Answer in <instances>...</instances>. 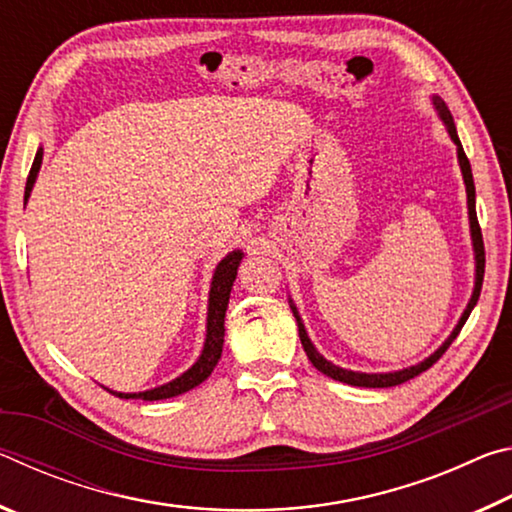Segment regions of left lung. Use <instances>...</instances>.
<instances>
[{"instance_id":"obj_1","label":"left lung","mask_w":512,"mask_h":512,"mask_svg":"<svg viewBox=\"0 0 512 512\" xmlns=\"http://www.w3.org/2000/svg\"><path fill=\"white\" fill-rule=\"evenodd\" d=\"M433 103H436V108L440 110V117L445 119L449 135H452V140H454L456 146H458V162H461V171H463V180H465V189H467V210H470V228H472V241H474V253H476V284H474L472 300L467 302V309L463 311V316H461V320H458V325H456V329L452 332V336H449V339L443 343V348L433 352L427 361L418 363V366L404 368V370H400V372H386V375H363V372L343 370V368L334 366V363H329L327 359L320 357L314 345H311V341L307 339L305 325H302V320H300V316H298L296 307H291V309H293V316H296V323H298V334H300L302 348H305L309 361L314 363V368L323 372V375L332 377V379H336V381H343V384L363 386V388H388V386H400V384H404V381H409V379H413V377L422 375L424 370H429V368L433 366V363H436V361L447 352V348H449V345H452V341L456 339L458 332H461V329H463L465 320L470 318L472 309H474V305H476V300H479V296H481V284H483V273H485V248H483L481 225H479V219H476V207H474V178H472L470 160H467V155H465L463 146H461V140H458L456 128H454V121H452V115H449V110L445 108V103L440 101V99H433Z\"/></svg>"}]
</instances>
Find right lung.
<instances>
[{
	"label": "right lung",
	"instance_id": "obj_1",
	"mask_svg": "<svg viewBox=\"0 0 512 512\" xmlns=\"http://www.w3.org/2000/svg\"><path fill=\"white\" fill-rule=\"evenodd\" d=\"M42 162V149L36 153V160L31 164L29 178H27V187H24V201H27L31 194V187L36 183L38 169ZM241 262V253L235 250L225 259H221L219 266L214 271V280H212V289H210V309H207V339H205V348L201 359H198L192 368H189L185 375H180L178 379L169 381V384L153 388V391H144V393H115L112 395L124 397V400H144V402H155V400H167V397H176L180 393L192 391L194 386L201 384L207 377L212 375V370L216 363L221 359V350H223V318H225V309H228V300H230V289L232 282L237 277V266Z\"/></svg>",
	"mask_w": 512,
	"mask_h": 512
}]
</instances>
